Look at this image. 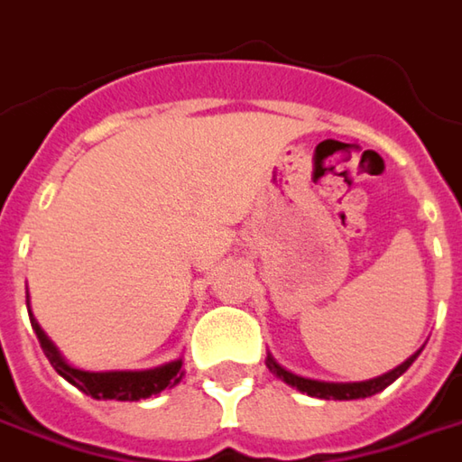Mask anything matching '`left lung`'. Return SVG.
Here are the masks:
<instances>
[{"label": "left lung", "instance_id": "obj_1", "mask_svg": "<svg viewBox=\"0 0 462 462\" xmlns=\"http://www.w3.org/2000/svg\"><path fill=\"white\" fill-rule=\"evenodd\" d=\"M424 349V346H421ZM421 349L411 354L403 365H398L395 370L385 372L380 377H372V380H359V383H328V380H312V377H302V374H294L287 367H282L273 356H266V367H269L279 380H284L287 385L297 388L300 393H308L312 398H323V401H356V398H370L374 393L385 391L391 383H395L403 372L409 370L413 365V359L421 354Z\"/></svg>", "mask_w": 462, "mask_h": 462}]
</instances>
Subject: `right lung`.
<instances>
[{
  "mask_svg": "<svg viewBox=\"0 0 462 462\" xmlns=\"http://www.w3.org/2000/svg\"><path fill=\"white\" fill-rule=\"evenodd\" d=\"M28 305H31V294H28ZM31 326L38 336V341H41V349L49 356L51 367L64 380H69L74 388H79L85 395H92L97 401H142V398L162 393L165 388H175L186 374L183 356L165 362L160 367H152V370H79L61 356V351L56 349V344L32 318V312Z\"/></svg>",
  "mask_w": 462,
  "mask_h": 462,
  "instance_id": "add662e5",
  "label": "right lung"
}]
</instances>
